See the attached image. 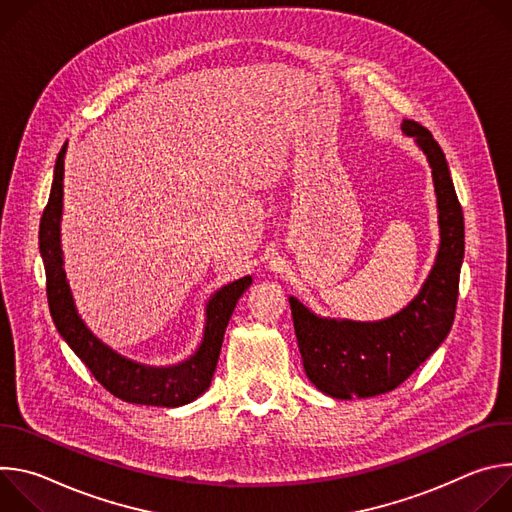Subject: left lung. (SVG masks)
<instances>
[{
	"mask_svg": "<svg viewBox=\"0 0 512 512\" xmlns=\"http://www.w3.org/2000/svg\"><path fill=\"white\" fill-rule=\"evenodd\" d=\"M401 131L427 158L440 225V247L419 294L397 314L375 322L324 318L289 296L304 371L332 399H367L397 389L454 324L464 261L462 206L440 143L411 119H403Z\"/></svg>",
	"mask_w": 512,
	"mask_h": 512,
	"instance_id": "obj_1",
	"label": "left lung"
}]
</instances>
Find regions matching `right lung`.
<instances>
[{
  "mask_svg": "<svg viewBox=\"0 0 512 512\" xmlns=\"http://www.w3.org/2000/svg\"><path fill=\"white\" fill-rule=\"evenodd\" d=\"M66 145L68 143H64L58 152L50 198L40 221V255L46 269V294L54 326L72 352L85 362V367H89L93 377L117 399L154 407L188 405L210 387L225 330L239 298L253 283V277L245 275L214 291L204 310L206 320L202 340L186 360L168 364V367H150V364L131 360L113 350L97 338L81 318L64 271L60 221Z\"/></svg>",
  "mask_w": 512,
  "mask_h": 512,
  "instance_id": "right-lung-1",
  "label": "right lung"
}]
</instances>
